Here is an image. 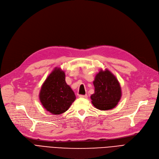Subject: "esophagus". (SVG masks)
I'll return each mask as SVG.
<instances>
[{
  "label": "esophagus",
  "mask_w": 159,
  "mask_h": 159,
  "mask_svg": "<svg viewBox=\"0 0 159 159\" xmlns=\"http://www.w3.org/2000/svg\"><path fill=\"white\" fill-rule=\"evenodd\" d=\"M79 97H81V98H87V95H79Z\"/></svg>",
  "instance_id": "1"
}]
</instances>
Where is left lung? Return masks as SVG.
<instances>
[{"instance_id":"8db88e82","label":"left lung","mask_w":159,"mask_h":159,"mask_svg":"<svg viewBox=\"0 0 159 159\" xmlns=\"http://www.w3.org/2000/svg\"><path fill=\"white\" fill-rule=\"evenodd\" d=\"M93 85L95 93L91 96L93 106L101 111H108L117 105L122 97L121 87L110 71L101 70L95 76Z\"/></svg>"}]
</instances>
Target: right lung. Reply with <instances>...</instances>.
<instances>
[{"instance_id":"obj_1","label":"right lung","mask_w":159,"mask_h":159,"mask_svg":"<svg viewBox=\"0 0 159 159\" xmlns=\"http://www.w3.org/2000/svg\"><path fill=\"white\" fill-rule=\"evenodd\" d=\"M39 99L46 110L58 115L66 111L75 100L74 92L65 81V73L56 68L42 85Z\"/></svg>"}]
</instances>
